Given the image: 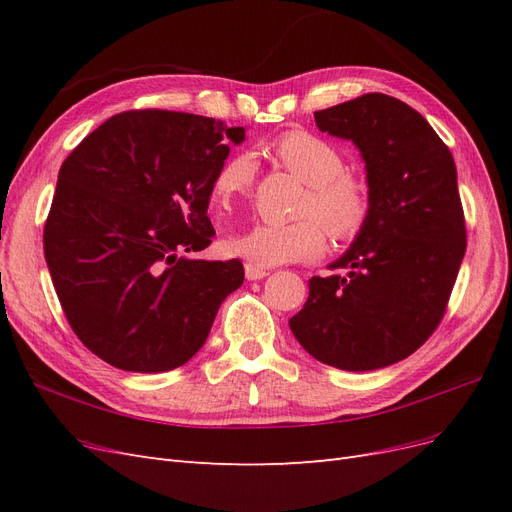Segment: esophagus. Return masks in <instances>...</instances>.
<instances>
[{
  "label": "esophagus",
  "instance_id": "obj_1",
  "mask_svg": "<svg viewBox=\"0 0 512 512\" xmlns=\"http://www.w3.org/2000/svg\"><path fill=\"white\" fill-rule=\"evenodd\" d=\"M267 275H269L267 269L256 267V265H252V262H247V265H245V277H247V280H250V282L262 280V277H267Z\"/></svg>",
  "mask_w": 512,
  "mask_h": 512
}]
</instances>
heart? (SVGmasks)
Returning a JSON list of instances; mask_svg holds the SVG:
<instances>
[{
    "label": "heart",
    "mask_w": 512,
    "mask_h": 512,
    "mask_svg": "<svg viewBox=\"0 0 512 512\" xmlns=\"http://www.w3.org/2000/svg\"><path fill=\"white\" fill-rule=\"evenodd\" d=\"M271 151L292 175L307 183V194L301 200L303 215H316L337 241L359 235L369 215V192L365 181L344 173L342 151L303 130L282 134L273 141ZM254 177L256 160L245 151L235 153L215 173L211 196L220 207H230L252 190ZM319 223L314 218L286 224L256 222L252 228L232 235L226 241V250L256 267L312 260L327 245V232Z\"/></svg>",
    "instance_id": "b5f03b06"
}]
</instances>
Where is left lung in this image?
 Wrapping results in <instances>:
<instances>
[{
    "label": "left lung",
    "mask_w": 512,
    "mask_h": 512,
    "mask_svg": "<svg viewBox=\"0 0 512 512\" xmlns=\"http://www.w3.org/2000/svg\"><path fill=\"white\" fill-rule=\"evenodd\" d=\"M314 117L361 151L369 215L329 265L342 273L314 275L288 324L320 363L382 369L427 342L455 286L466 254L455 160L427 119L391 96L365 94Z\"/></svg>",
    "instance_id": "8db88e82"
}]
</instances>
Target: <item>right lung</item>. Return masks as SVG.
<instances>
[{"instance_id":"obj_1","label":"right lung","mask_w":512,"mask_h":512,"mask_svg":"<svg viewBox=\"0 0 512 512\" xmlns=\"http://www.w3.org/2000/svg\"><path fill=\"white\" fill-rule=\"evenodd\" d=\"M245 128L173 111H128L59 168L44 258L72 331L102 361L158 374L207 342L241 260L190 256L211 243V183Z\"/></svg>"}]
</instances>
